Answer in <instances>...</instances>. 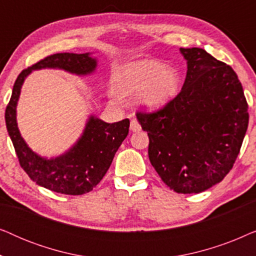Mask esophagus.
Segmentation results:
<instances>
[{"label": "esophagus", "instance_id": "obj_1", "mask_svg": "<svg viewBox=\"0 0 256 256\" xmlns=\"http://www.w3.org/2000/svg\"><path fill=\"white\" fill-rule=\"evenodd\" d=\"M130 130L132 132H140L141 130V124H138V120H135V118H132V120L130 121Z\"/></svg>", "mask_w": 256, "mask_h": 256}]
</instances>
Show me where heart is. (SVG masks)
<instances>
[{"label":"heart","instance_id":"heart-1","mask_svg":"<svg viewBox=\"0 0 256 256\" xmlns=\"http://www.w3.org/2000/svg\"><path fill=\"white\" fill-rule=\"evenodd\" d=\"M115 92L135 96V104L148 112L162 110L180 90V76L176 68L156 59H138L118 66L113 74Z\"/></svg>","mask_w":256,"mask_h":256}]
</instances>
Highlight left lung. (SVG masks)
I'll list each match as a JSON object with an SVG mask.
<instances>
[{"label":"left lung","mask_w":256,"mask_h":256,"mask_svg":"<svg viewBox=\"0 0 256 256\" xmlns=\"http://www.w3.org/2000/svg\"><path fill=\"white\" fill-rule=\"evenodd\" d=\"M188 71L180 94L156 113H138L154 169L171 190L199 194L232 169L248 127L242 85L230 66L199 48H180Z\"/></svg>","instance_id":"1"}]
</instances>
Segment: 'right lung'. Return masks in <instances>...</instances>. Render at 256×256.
Returning a JSON list of instances; mask_svg holds the SVG:
<instances>
[{
  "label": "right lung",
  "instance_id": "add662e5",
  "mask_svg": "<svg viewBox=\"0 0 256 256\" xmlns=\"http://www.w3.org/2000/svg\"><path fill=\"white\" fill-rule=\"evenodd\" d=\"M98 59L92 54H56L44 58L17 76L9 104L6 110V124L15 146L20 166L34 183L58 194L79 196L92 191L100 183L118 152L127 138L129 120L107 124L90 114L85 127L68 150L54 157H44L28 146L17 124V104L26 79L32 71L52 68L79 76H92Z\"/></svg>",
  "mask_w": 256,
  "mask_h": 256
}]
</instances>
